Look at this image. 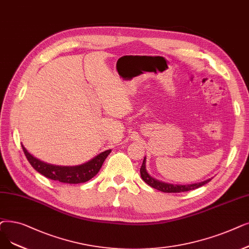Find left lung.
<instances>
[{
    "label": "left lung",
    "mask_w": 249,
    "mask_h": 249,
    "mask_svg": "<svg viewBox=\"0 0 249 249\" xmlns=\"http://www.w3.org/2000/svg\"><path fill=\"white\" fill-rule=\"evenodd\" d=\"M146 158L144 157V160L142 161V166L140 168V175H142V180L148 184L149 186H151L155 189H158L160 191H163L166 193H177V192H184V191H189V190H194L196 189L204 184H207L208 182H210L212 180L208 179V180H204L201 182H197V183H192V184H171V183H167V182H163V181H160L154 177H151L148 172L146 170Z\"/></svg>",
    "instance_id": "8db88e82"
}]
</instances>
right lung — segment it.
<instances>
[{
    "mask_svg": "<svg viewBox=\"0 0 249 249\" xmlns=\"http://www.w3.org/2000/svg\"><path fill=\"white\" fill-rule=\"evenodd\" d=\"M22 149L24 154L30 163L38 173L45 177L59 181L62 183H68V184H78V183H84L86 181L93 178L98 174L100 169L102 168L105 160L110 155L111 149L103 151V153L95 156L90 160L86 161L84 164L77 166H57L52 165L46 161H42L36 157L28 153V150L25 148L23 144Z\"/></svg>",
    "mask_w": 249,
    "mask_h": 249,
    "instance_id": "add662e5",
    "label": "right lung"
}]
</instances>
